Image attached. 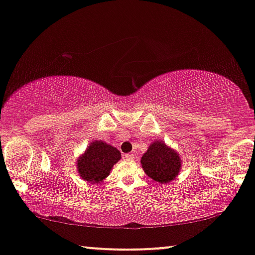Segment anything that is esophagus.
<instances>
[{
  "label": "esophagus",
  "mask_w": 255,
  "mask_h": 255,
  "mask_svg": "<svg viewBox=\"0 0 255 255\" xmlns=\"http://www.w3.org/2000/svg\"><path fill=\"white\" fill-rule=\"evenodd\" d=\"M123 156L128 160V161H133L134 159V154H124Z\"/></svg>",
  "instance_id": "1"
}]
</instances>
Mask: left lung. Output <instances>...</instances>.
<instances>
[{"label": "left lung", "instance_id": "1", "mask_svg": "<svg viewBox=\"0 0 255 255\" xmlns=\"http://www.w3.org/2000/svg\"><path fill=\"white\" fill-rule=\"evenodd\" d=\"M141 167L153 181L166 184L179 175L182 160L177 151L156 139L141 156Z\"/></svg>", "mask_w": 255, "mask_h": 255}]
</instances>
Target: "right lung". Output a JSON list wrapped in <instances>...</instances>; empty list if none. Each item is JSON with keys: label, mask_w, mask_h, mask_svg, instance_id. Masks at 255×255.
I'll return each instance as SVG.
<instances>
[{"label": "right lung", "mask_w": 255, "mask_h": 255, "mask_svg": "<svg viewBox=\"0 0 255 255\" xmlns=\"http://www.w3.org/2000/svg\"><path fill=\"white\" fill-rule=\"evenodd\" d=\"M121 158L116 147L103 140H93L76 160V170L83 181L97 184L109 176L111 168Z\"/></svg>", "instance_id": "1"}]
</instances>
